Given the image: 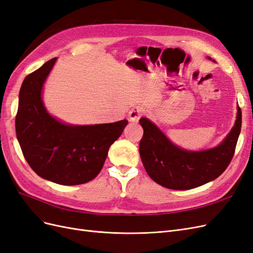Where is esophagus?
<instances>
[{"mask_svg": "<svg viewBox=\"0 0 253 253\" xmlns=\"http://www.w3.org/2000/svg\"><path fill=\"white\" fill-rule=\"evenodd\" d=\"M142 113H143L142 108H140V106H136V108H134L131 112L128 113L129 121L137 122L139 120V118L142 116Z\"/></svg>", "mask_w": 253, "mask_h": 253, "instance_id": "esophagus-1", "label": "esophagus"}]
</instances>
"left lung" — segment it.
I'll use <instances>...</instances> for the list:
<instances>
[{"mask_svg":"<svg viewBox=\"0 0 253 253\" xmlns=\"http://www.w3.org/2000/svg\"><path fill=\"white\" fill-rule=\"evenodd\" d=\"M139 124L143 128L139 153L150 177L168 189L190 190L214 180L227 169L241 133L242 111L237 105L234 126L225 139L202 151L177 147L147 117H141Z\"/></svg>","mask_w":253,"mask_h":253,"instance_id":"1","label":"left lung"}]
</instances>
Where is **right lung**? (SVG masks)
<instances>
[{
  "mask_svg": "<svg viewBox=\"0 0 253 253\" xmlns=\"http://www.w3.org/2000/svg\"><path fill=\"white\" fill-rule=\"evenodd\" d=\"M57 58L29 74L22 83L16 132L26 162L40 177L63 186L94 179L101 171L111 145L127 120L77 126L60 121L47 112L42 91Z\"/></svg>",
  "mask_w": 253,
  "mask_h": 253,
  "instance_id": "add662e5",
  "label": "right lung"
}]
</instances>
